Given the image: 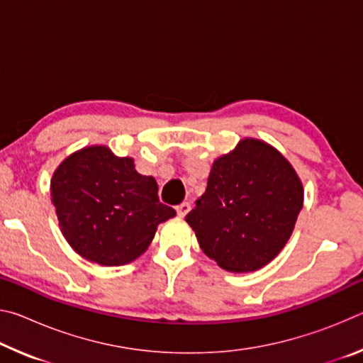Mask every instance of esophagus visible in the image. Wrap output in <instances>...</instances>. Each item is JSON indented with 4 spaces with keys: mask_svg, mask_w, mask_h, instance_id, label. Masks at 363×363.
Here are the masks:
<instances>
[{
    "mask_svg": "<svg viewBox=\"0 0 363 363\" xmlns=\"http://www.w3.org/2000/svg\"><path fill=\"white\" fill-rule=\"evenodd\" d=\"M176 211H177V216L184 218L190 211V203H189V201H184V203L176 206Z\"/></svg>",
    "mask_w": 363,
    "mask_h": 363,
    "instance_id": "1",
    "label": "esophagus"
}]
</instances>
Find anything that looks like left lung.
Returning a JSON list of instances; mask_svg holds the SVG:
<instances>
[{
	"mask_svg": "<svg viewBox=\"0 0 363 363\" xmlns=\"http://www.w3.org/2000/svg\"><path fill=\"white\" fill-rule=\"evenodd\" d=\"M303 200L290 162L262 140L243 139L214 160L205 194L186 220L219 267L253 272L284 250Z\"/></svg>",
	"mask_w": 363,
	"mask_h": 363,
	"instance_id": "8db88e82",
	"label": "left lung"
}]
</instances>
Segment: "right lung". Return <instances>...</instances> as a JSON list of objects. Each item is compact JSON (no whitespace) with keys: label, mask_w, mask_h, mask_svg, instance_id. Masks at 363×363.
Masks as SVG:
<instances>
[{"label":"right lung","mask_w":363,"mask_h":363,"mask_svg":"<svg viewBox=\"0 0 363 363\" xmlns=\"http://www.w3.org/2000/svg\"><path fill=\"white\" fill-rule=\"evenodd\" d=\"M51 201L60 230L79 256L101 266H123L144 253L157 227L176 216L160 203L152 176L134 169V160L106 145L84 147L54 171Z\"/></svg>","instance_id":"add662e5"}]
</instances>
